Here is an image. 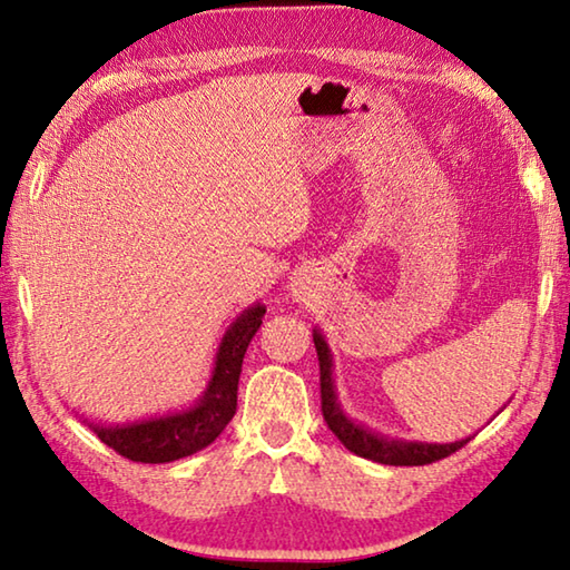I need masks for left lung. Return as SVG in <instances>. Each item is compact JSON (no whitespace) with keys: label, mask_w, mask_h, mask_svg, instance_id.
<instances>
[{"label":"left lung","mask_w":570,"mask_h":570,"mask_svg":"<svg viewBox=\"0 0 570 570\" xmlns=\"http://www.w3.org/2000/svg\"><path fill=\"white\" fill-rule=\"evenodd\" d=\"M314 346H316V356H320V390H322L324 422L330 424V430L340 438V442L346 450L354 452V455L382 462V465L410 468V465H430V462H438L468 445L470 438L462 442H452V445H424V442L384 440L380 435H372L370 430L360 428V424H354L352 420H346V414L340 410V404H336L334 382H332V356L320 332H314Z\"/></svg>","instance_id":"8db88e82"}]
</instances>
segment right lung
Returning <instances> with one entry per match:
<instances>
[{"label": "right lung", "mask_w": 570, "mask_h": 570, "mask_svg": "<svg viewBox=\"0 0 570 570\" xmlns=\"http://www.w3.org/2000/svg\"><path fill=\"white\" fill-rule=\"evenodd\" d=\"M264 314L266 308L262 304L250 306L226 332L224 344L218 350L214 380H210L208 392L198 407L173 414V417L128 424V428L92 430L118 455L132 462H146V465L180 460L210 445L236 414L240 364H244L250 340L262 326Z\"/></svg>", "instance_id": "obj_1"}]
</instances>
